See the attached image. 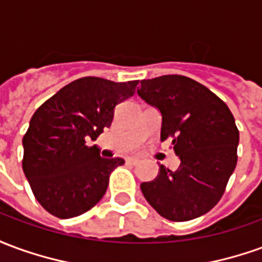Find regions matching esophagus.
Masks as SVG:
<instances>
[{"instance_id":"obj_1","label":"esophagus","mask_w":262,"mask_h":262,"mask_svg":"<svg viewBox=\"0 0 262 262\" xmlns=\"http://www.w3.org/2000/svg\"><path fill=\"white\" fill-rule=\"evenodd\" d=\"M126 163L130 165H136L137 163H139V159H136V157H127V159H126Z\"/></svg>"}]
</instances>
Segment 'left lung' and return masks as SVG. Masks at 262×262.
I'll list each match as a JSON object with an SVG mask.
<instances>
[{
	"instance_id": "obj_1",
	"label": "left lung",
	"mask_w": 262,
	"mask_h": 262,
	"mask_svg": "<svg viewBox=\"0 0 262 262\" xmlns=\"http://www.w3.org/2000/svg\"><path fill=\"white\" fill-rule=\"evenodd\" d=\"M139 97L163 116L161 142L172 139L177 171L160 165L142 192L157 213L187 222L208 213L225 193L237 164L238 129L230 109L206 86L185 75L140 81Z\"/></svg>"
}]
</instances>
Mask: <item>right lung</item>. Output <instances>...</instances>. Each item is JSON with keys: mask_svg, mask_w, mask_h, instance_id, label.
I'll return each instance as SVG.
<instances>
[{"mask_svg": "<svg viewBox=\"0 0 262 262\" xmlns=\"http://www.w3.org/2000/svg\"><path fill=\"white\" fill-rule=\"evenodd\" d=\"M139 81L82 77L63 86L32 116L22 139V168L37 202L60 219L85 213L106 192L111 172L123 159H103L95 140L114 119L115 106Z\"/></svg>", "mask_w": 262, "mask_h": 262, "instance_id": "obj_1", "label": "right lung"}]
</instances>
